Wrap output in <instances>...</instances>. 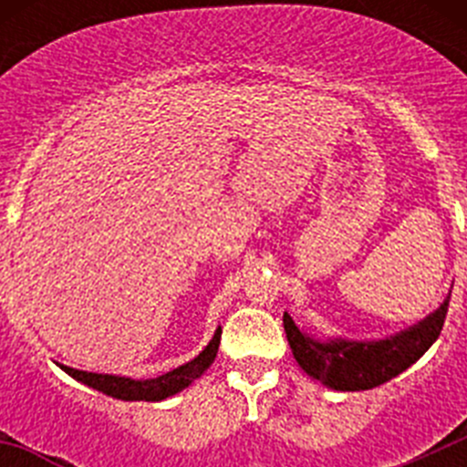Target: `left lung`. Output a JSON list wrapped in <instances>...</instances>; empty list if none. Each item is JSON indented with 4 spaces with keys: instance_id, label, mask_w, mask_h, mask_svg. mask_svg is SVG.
Instances as JSON below:
<instances>
[{
    "instance_id": "obj_1",
    "label": "left lung",
    "mask_w": 467,
    "mask_h": 467,
    "mask_svg": "<svg viewBox=\"0 0 467 467\" xmlns=\"http://www.w3.org/2000/svg\"><path fill=\"white\" fill-rule=\"evenodd\" d=\"M449 299L423 323L383 341H313L301 332L287 313L283 316L285 334L292 356L308 377L334 390H369L402 374L414 365L442 332Z\"/></svg>"
}]
</instances>
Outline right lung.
<instances>
[{
  "label": "right lung",
  "mask_w": 467,
  "mask_h": 467,
  "mask_svg": "<svg viewBox=\"0 0 467 467\" xmlns=\"http://www.w3.org/2000/svg\"><path fill=\"white\" fill-rule=\"evenodd\" d=\"M220 337L222 329H217L205 350L198 358H193L187 365L177 367L172 372L163 374L159 379H147V381H135V379L126 377H111V374H93V372H81V369H72V367H65V372L69 377H74L77 381L86 383V386L95 388V390H102L105 395L119 400H144V402H159V400H166L171 395L180 393L182 388H187L189 383L196 381L198 377H203L205 369L213 365L214 356H217V348H220Z\"/></svg>",
  "instance_id": "obj_1"
}]
</instances>
